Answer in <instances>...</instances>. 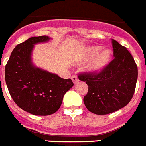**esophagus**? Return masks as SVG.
I'll list each match as a JSON object with an SVG mask.
<instances>
[{
    "instance_id": "esophagus-1",
    "label": "esophagus",
    "mask_w": 146,
    "mask_h": 146,
    "mask_svg": "<svg viewBox=\"0 0 146 146\" xmlns=\"http://www.w3.org/2000/svg\"><path fill=\"white\" fill-rule=\"evenodd\" d=\"M71 79H72V80H73V84H77V83L79 82V80H78V78H77V76H73L72 77H71Z\"/></svg>"
}]
</instances>
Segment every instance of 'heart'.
Segmentation results:
<instances>
[{
  "mask_svg": "<svg viewBox=\"0 0 146 146\" xmlns=\"http://www.w3.org/2000/svg\"><path fill=\"white\" fill-rule=\"evenodd\" d=\"M112 51L100 46H88L83 48L77 57L78 64H85L92 60L87 66V71L90 73H98L103 71L111 61Z\"/></svg>",
  "mask_w": 146,
  "mask_h": 146,
  "instance_id": "heart-1",
  "label": "heart"
}]
</instances>
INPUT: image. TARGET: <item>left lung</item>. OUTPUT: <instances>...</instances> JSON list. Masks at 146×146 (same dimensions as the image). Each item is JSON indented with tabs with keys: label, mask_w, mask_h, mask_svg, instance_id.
Returning a JSON list of instances; mask_svg holds the SVG:
<instances>
[{
	"label": "left lung",
	"mask_w": 146,
	"mask_h": 146,
	"mask_svg": "<svg viewBox=\"0 0 146 146\" xmlns=\"http://www.w3.org/2000/svg\"><path fill=\"white\" fill-rule=\"evenodd\" d=\"M114 59L98 73H84L78 78L88 85L84 102L95 114H108L126 106L133 97L138 67L127 48L112 39Z\"/></svg>",
	"instance_id": "1"
}]
</instances>
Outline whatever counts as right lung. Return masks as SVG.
<instances>
[{
	"mask_svg": "<svg viewBox=\"0 0 146 146\" xmlns=\"http://www.w3.org/2000/svg\"><path fill=\"white\" fill-rule=\"evenodd\" d=\"M49 40L43 35L19 44L5 66V81L11 98L20 108L34 115L46 116L56 112L64 94L73 86L71 79H62L32 63L35 45Z\"/></svg>",
	"mask_w": 146,
	"mask_h": 146,
	"instance_id": "right-lung-1",
	"label": "right lung"
}]
</instances>
